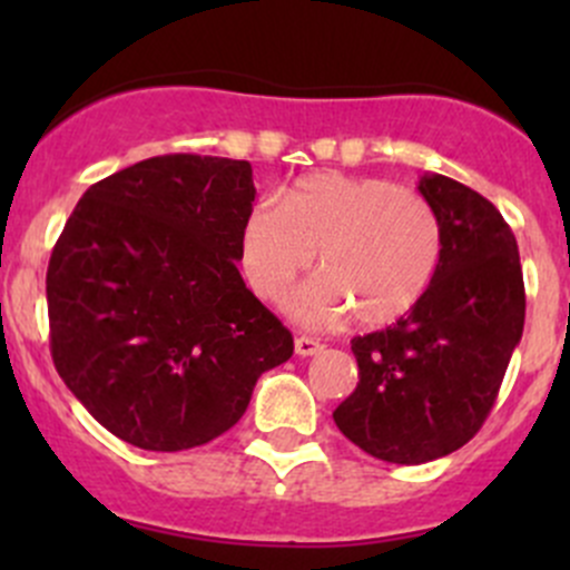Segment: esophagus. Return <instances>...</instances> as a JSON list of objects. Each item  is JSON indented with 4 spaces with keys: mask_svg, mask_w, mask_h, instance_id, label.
Returning <instances> with one entry per match:
<instances>
[{
    "mask_svg": "<svg viewBox=\"0 0 570 570\" xmlns=\"http://www.w3.org/2000/svg\"><path fill=\"white\" fill-rule=\"evenodd\" d=\"M320 350H322V344L317 342V338H312V336H297L295 338V353L303 355V358H306V355H317Z\"/></svg>",
    "mask_w": 570,
    "mask_h": 570,
    "instance_id": "obj_1",
    "label": "esophagus"
}]
</instances>
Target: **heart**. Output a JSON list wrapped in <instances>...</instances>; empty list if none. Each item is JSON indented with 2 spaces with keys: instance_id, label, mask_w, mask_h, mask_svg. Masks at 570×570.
<instances>
[{
  "instance_id": "heart-1",
  "label": "heart",
  "mask_w": 570,
  "mask_h": 570,
  "mask_svg": "<svg viewBox=\"0 0 570 570\" xmlns=\"http://www.w3.org/2000/svg\"><path fill=\"white\" fill-rule=\"evenodd\" d=\"M444 234L428 198L386 178L314 174L284 200H262L239 234V262L258 297L281 301L312 267L322 278L292 301L303 320L353 312L366 327L392 325L419 306L439 269Z\"/></svg>"
}]
</instances>
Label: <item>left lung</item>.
<instances>
[{
    "label": "left lung",
    "instance_id": "obj_1",
    "mask_svg": "<svg viewBox=\"0 0 570 570\" xmlns=\"http://www.w3.org/2000/svg\"><path fill=\"white\" fill-rule=\"evenodd\" d=\"M444 250L419 306L353 338L358 386L333 411L366 455L419 465L461 450L497 402L524 333L519 245L497 206L441 174L419 178Z\"/></svg>",
    "mask_w": 570,
    "mask_h": 570
}]
</instances>
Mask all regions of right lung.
I'll return each mask as SVG.
<instances>
[{"label":"right lung","instance_id":"add662e5","mask_svg":"<svg viewBox=\"0 0 570 570\" xmlns=\"http://www.w3.org/2000/svg\"><path fill=\"white\" fill-rule=\"evenodd\" d=\"M245 159L165 154L96 181L49 258L51 358L112 435L181 452L232 430L292 333L245 286Z\"/></svg>","mask_w":570,"mask_h":570}]
</instances>
